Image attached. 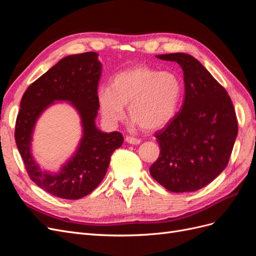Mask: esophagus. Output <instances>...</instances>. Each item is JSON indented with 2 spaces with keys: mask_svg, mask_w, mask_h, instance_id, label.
Here are the masks:
<instances>
[{
  "mask_svg": "<svg viewBox=\"0 0 256 256\" xmlns=\"http://www.w3.org/2000/svg\"><path fill=\"white\" fill-rule=\"evenodd\" d=\"M126 142L129 143V144L138 145V144L141 143V140H140V138H134V136H126Z\"/></svg>",
  "mask_w": 256,
  "mask_h": 256,
  "instance_id": "1",
  "label": "esophagus"
}]
</instances>
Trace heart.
Wrapping results in <instances>:
<instances>
[{
  "label": "heart",
  "instance_id": "heart-1",
  "mask_svg": "<svg viewBox=\"0 0 256 256\" xmlns=\"http://www.w3.org/2000/svg\"><path fill=\"white\" fill-rule=\"evenodd\" d=\"M182 96V82L173 72H158L138 65L116 74L109 88L98 90V104L104 118L120 122L128 106L130 118L145 130H156L171 122Z\"/></svg>",
  "mask_w": 256,
  "mask_h": 256
}]
</instances>
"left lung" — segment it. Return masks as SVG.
Returning <instances> with one entry per match:
<instances>
[{
    "label": "left lung",
    "mask_w": 256,
    "mask_h": 256,
    "mask_svg": "<svg viewBox=\"0 0 256 256\" xmlns=\"http://www.w3.org/2000/svg\"><path fill=\"white\" fill-rule=\"evenodd\" d=\"M157 58L182 68L184 99L175 118L154 132L160 154L150 172L168 191L193 192L226 168L238 132L236 112L226 90L196 58L186 53Z\"/></svg>",
    "instance_id": "1"
}]
</instances>
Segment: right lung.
Listing matches in <instances>:
<instances>
[{
  "label": "right lung",
  "mask_w": 256,
  "mask_h": 256,
  "mask_svg": "<svg viewBox=\"0 0 256 256\" xmlns=\"http://www.w3.org/2000/svg\"><path fill=\"white\" fill-rule=\"evenodd\" d=\"M97 56L95 52H85L62 58L30 85L20 102L14 140L28 175L38 187L60 198L78 200L96 189L106 173L113 152L124 142L118 131L104 134L95 126L102 76ZM54 100H66L74 104L82 115L84 134L73 159L53 176L36 166L29 145L36 120Z\"/></svg>",
  "instance_id": "add662e5"
}]
</instances>
